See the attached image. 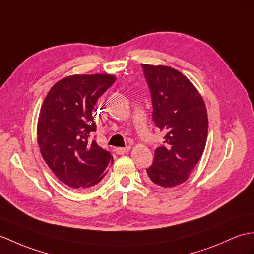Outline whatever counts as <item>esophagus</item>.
<instances>
[{
    "instance_id": "1",
    "label": "esophagus",
    "mask_w": 254,
    "mask_h": 254,
    "mask_svg": "<svg viewBox=\"0 0 254 254\" xmlns=\"http://www.w3.org/2000/svg\"><path fill=\"white\" fill-rule=\"evenodd\" d=\"M130 149H131L130 146H127V147H117V148H116V153H117L118 155H123V154H127V153L130 152Z\"/></svg>"
}]
</instances>
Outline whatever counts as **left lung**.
Instances as JSON below:
<instances>
[{
    "instance_id": "left-lung-1",
    "label": "left lung",
    "mask_w": 254,
    "mask_h": 254,
    "mask_svg": "<svg viewBox=\"0 0 254 254\" xmlns=\"http://www.w3.org/2000/svg\"><path fill=\"white\" fill-rule=\"evenodd\" d=\"M152 96L153 121L166 133L146 169L152 185L172 188L185 182L204 152L207 111L202 96L185 75L169 66L142 64Z\"/></svg>"
}]
</instances>
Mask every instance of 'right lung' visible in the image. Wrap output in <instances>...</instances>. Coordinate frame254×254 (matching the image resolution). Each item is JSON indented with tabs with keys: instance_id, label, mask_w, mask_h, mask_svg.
<instances>
[{
	"instance_id": "1",
	"label": "right lung",
	"mask_w": 254,
	"mask_h": 254,
	"mask_svg": "<svg viewBox=\"0 0 254 254\" xmlns=\"http://www.w3.org/2000/svg\"><path fill=\"white\" fill-rule=\"evenodd\" d=\"M115 80L110 74L67 76L55 84L41 106L37 127L41 155L58 179L73 189L97 185L113 161L91 136L96 102Z\"/></svg>"
}]
</instances>
